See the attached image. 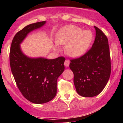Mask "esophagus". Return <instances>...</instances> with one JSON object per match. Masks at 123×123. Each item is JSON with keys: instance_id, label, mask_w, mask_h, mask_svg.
I'll list each match as a JSON object with an SVG mask.
<instances>
[{"instance_id": "esophagus-1", "label": "esophagus", "mask_w": 123, "mask_h": 123, "mask_svg": "<svg viewBox=\"0 0 123 123\" xmlns=\"http://www.w3.org/2000/svg\"><path fill=\"white\" fill-rule=\"evenodd\" d=\"M69 63H70V62H69V60H65V63H64V65H65V67H68V66L69 65Z\"/></svg>"}]
</instances>
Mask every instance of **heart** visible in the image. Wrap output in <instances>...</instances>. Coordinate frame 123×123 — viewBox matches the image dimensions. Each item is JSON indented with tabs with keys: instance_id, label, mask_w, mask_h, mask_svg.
<instances>
[{
	"instance_id": "obj_1",
	"label": "heart",
	"mask_w": 123,
	"mask_h": 123,
	"mask_svg": "<svg viewBox=\"0 0 123 123\" xmlns=\"http://www.w3.org/2000/svg\"><path fill=\"white\" fill-rule=\"evenodd\" d=\"M92 35L89 31H83L73 25H68L60 31L56 39L59 45H66L65 51L70 56L77 57L84 54L92 41Z\"/></svg>"
}]
</instances>
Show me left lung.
<instances>
[{
    "label": "left lung",
    "instance_id": "obj_1",
    "mask_svg": "<svg viewBox=\"0 0 123 123\" xmlns=\"http://www.w3.org/2000/svg\"><path fill=\"white\" fill-rule=\"evenodd\" d=\"M95 38L86 54L70 60L69 68L74 74V84L78 94L91 97L103 91L111 74V59L108 38L94 26Z\"/></svg>",
    "mask_w": 123,
    "mask_h": 123
}]
</instances>
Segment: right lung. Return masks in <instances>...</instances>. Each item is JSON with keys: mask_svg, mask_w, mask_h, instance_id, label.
Instances as JSON below:
<instances>
[{"mask_svg": "<svg viewBox=\"0 0 123 123\" xmlns=\"http://www.w3.org/2000/svg\"><path fill=\"white\" fill-rule=\"evenodd\" d=\"M45 21L29 25L18 31L12 42L10 65L17 87L22 95L34 104L52 100L56 94V81L65 69V58H31L24 55L19 44L29 32L42 26Z\"/></svg>", "mask_w": 123, "mask_h": 123, "instance_id": "add662e5", "label": "right lung"}]
</instances>
